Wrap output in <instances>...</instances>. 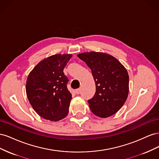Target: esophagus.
Here are the masks:
<instances>
[{
    "mask_svg": "<svg viewBox=\"0 0 159 159\" xmlns=\"http://www.w3.org/2000/svg\"><path fill=\"white\" fill-rule=\"evenodd\" d=\"M80 91H81V89L80 88L77 89H75V93L76 94H80Z\"/></svg>",
    "mask_w": 159,
    "mask_h": 159,
    "instance_id": "34e87169",
    "label": "esophagus"
}]
</instances>
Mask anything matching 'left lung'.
<instances>
[{
    "label": "left lung",
    "instance_id": "obj_1",
    "mask_svg": "<svg viewBox=\"0 0 159 159\" xmlns=\"http://www.w3.org/2000/svg\"><path fill=\"white\" fill-rule=\"evenodd\" d=\"M91 70L96 91L88 100L91 111L106 118L122 107L129 93L127 71L112 56L102 52H84L78 55Z\"/></svg>",
    "mask_w": 159,
    "mask_h": 159
}]
</instances>
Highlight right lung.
Instances as JSON below:
<instances>
[{"label":"right lung","instance_id":"1","mask_svg":"<svg viewBox=\"0 0 159 159\" xmlns=\"http://www.w3.org/2000/svg\"><path fill=\"white\" fill-rule=\"evenodd\" d=\"M71 54H55L39 62L28 75L26 95L40 117L57 121L69 112L71 94L67 88L69 80L63 72Z\"/></svg>","mask_w":159,"mask_h":159}]
</instances>
